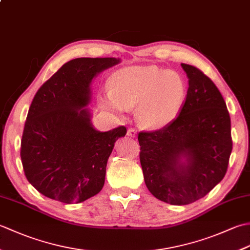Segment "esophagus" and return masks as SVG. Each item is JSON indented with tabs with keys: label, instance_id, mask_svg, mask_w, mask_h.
<instances>
[{
	"label": "esophagus",
	"instance_id": "34e87169",
	"mask_svg": "<svg viewBox=\"0 0 250 250\" xmlns=\"http://www.w3.org/2000/svg\"><path fill=\"white\" fill-rule=\"evenodd\" d=\"M126 135H128L129 137H136V135H137V132L134 130V129H129L128 130V132H126Z\"/></svg>",
	"mask_w": 250,
	"mask_h": 250
}]
</instances>
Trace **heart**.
<instances>
[{
	"label": "heart",
	"instance_id": "1",
	"mask_svg": "<svg viewBox=\"0 0 250 250\" xmlns=\"http://www.w3.org/2000/svg\"><path fill=\"white\" fill-rule=\"evenodd\" d=\"M187 94L180 74L157 66H130L117 71L110 89L101 98L105 109L124 114L137 106V117L148 129L166 128L177 118Z\"/></svg>",
	"mask_w": 250,
	"mask_h": 250
}]
</instances>
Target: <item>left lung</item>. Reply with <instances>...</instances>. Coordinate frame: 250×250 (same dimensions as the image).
Instances as JSON below:
<instances>
[{
	"label": "left lung",
	"mask_w": 250,
	"mask_h": 250,
	"mask_svg": "<svg viewBox=\"0 0 250 250\" xmlns=\"http://www.w3.org/2000/svg\"><path fill=\"white\" fill-rule=\"evenodd\" d=\"M187 97L177 118L155 132H141V164L150 193L187 205L203 198L227 173L231 120L218 88L199 68L182 63Z\"/></svg>",
	"instance_id": "1"
}]
</instances>
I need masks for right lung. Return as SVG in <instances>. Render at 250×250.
<instances>
[{
  "label": "right lung",
  "instance_id": "obj_1",
  "mask_svg": "<svg viewBox=\"0 0 250 250\" xmlns=\"http://www.w3.org/2000/svg\"><path fill=\"white\" fill-rule=\"evenodd\" d=\"M120 62L119 58H77L62 65L36 92L20 156L26 179L47 198L82 203L102 190L107 160L126 129L97 130L87 106L93 79Z\"/></svg>",
  "mask_w": 250,
  "mask_h": 250
}]
</instances>
